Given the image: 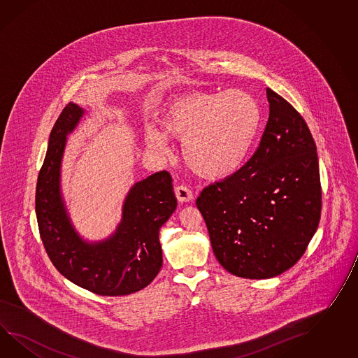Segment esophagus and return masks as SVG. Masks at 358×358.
<instances>
[{
    "label": "esophagus",
    "mask_w": 358,
    "mask_h": 358,
    "mask_svg": "<svg viewBox=\"0 0 358 358\" xmlns=\"http://www.w3.org/2000/svg\"><path fill=\"white\" fill-rule=\"evenodd\" d=\"M175 192L177 199H178V201H181V203L192 201V198H194L192 190H190L187 186H185V185L177 186L175 189Z\"/></svg>",
    "instance_id": "34e87169"
}]
</instances>
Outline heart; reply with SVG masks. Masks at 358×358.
I'll use <instances>...</instances> for the list:
<instances>
[{"label":"heart","instance_id":"obj_1","mask_svg":"<svg viewBox=\"0 0 358 358\" xmlns=\"http://www.w3.org/2000/svg\"><path fill=\"white\" fill-rule=\"evenodd\" d=\"M163 129L148 127V148L166 154V134L183 140V159L195 175L222 180L236 173L248 157L262 127V110L250 93L233 89L189 93L166 105Z\"/></svg>","mask_w":358,"mask_h":358}]
</instances>
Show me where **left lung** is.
Here are the masks:
<instances>
[{
    "mask_svg": "<svg viewBox=\"0 0 358 358\" xmlns=\"http://www.w3.org/2000/svg\"><path fill=\"white\" fill-rule=\"evenodd\" d=\"M266 96L269 119L253 157L196 199L216 259L242 278H273L294 266L321 217L312 133L285 98L269 87Z\"/></svg>",
    "mask_w": 358,
    "mask_h": 358,
    "instance_id": "left-lung-1",
    "label": "left lung"
}]
</instances>
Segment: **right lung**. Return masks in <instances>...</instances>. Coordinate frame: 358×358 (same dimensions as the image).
I'll return each mask as SVG.
<instances>
[{
	"mask_svg": "<svg viewBox=\"0 0 358 358\" xmlns=\"http://www.w3.org/2000/svg\"><path fill=\"white\" fill-rule=\"evenodd\" d=\"M84 113L70 102L52 127L36 186L38 230L49 259L63 277L96 295H129L148 286L163 265L159 230L177 207L172 177L162 171L134 183L114 233L98 242L83 239L62 196L61 166L67 136Z\"/></svg>",
	"mask_w": 358,
	"mask_h": 358,
	"instance_id": "add662e5",
	"label": "right lung"
}]
</instances>
